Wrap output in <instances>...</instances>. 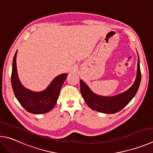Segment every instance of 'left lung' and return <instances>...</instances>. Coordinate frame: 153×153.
Segmentation results:
<instances>
[{
    "mask_svg": "<svg viewBox=\"0 0 153 153\" xmlns=\"http://www.w3.org/2000/svg\"><path fill=\"white\" fill-rule=\"evenodd\" d=\"M137 64L136 77L132 86L126 91L111 97L95 94L85 82L80 80L81 95L88 106L93 110L104 114H116L122 110L134 98L140 86L141 72L139 56Z\"/></svg>",
    "mask_w": 153,
    "mask_h": 153,
    "instance_id": "obj_1",
    "label": "left lung"
}]
</instances>
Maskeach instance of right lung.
<instances>
[{
  "instance_id": "add662e5",
  "label": "right lung",
  "mask_w": 153,
  "mask_h": 153,
  "mask_svg": "<svg viewBox=\"0 0 153 153\" xmlns=\"http://www.w3.org/2000/svg\"><path fill=\"white\" fill-rule=\"evenodd\" d=\"M17 53V51L13 58L11 74V85L16 98L23 108L29 113H48L52 110L57 102L62 86L68 74H61L55 77L46 89L42 91H32L24 87L19 79L16 64Z\"/></svg>"
}]
</instances>
